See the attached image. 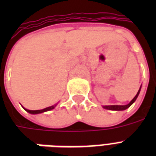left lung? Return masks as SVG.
<instances>
[{
  "label": "left lung",
  "instance_id": "8db88e82",
  "mask_svg": "<svg viewBox=\"0 0 156 156\" xmlns=\"http://www.w3.org/2000/svg\"><path fill=\"white\" fill-rule=\"evenodd\" d=\"M140 90H141V87H140V89L138 90V93H137V95H135V97L133 98V100H131L129 104H126V105H108V106H104V108L109 109V110H116V111H122V110H126V108H128L129 107H130L131 104H133V103L135 101L136 99L138 98V95H139Z\"/></svg>",
  "mask_w": 156,
  "mask_h": 156
}]
</instances>
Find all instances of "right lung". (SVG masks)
Here are the masks:
<instances>
[{"label":"right lung","mask_w":156,"mask_h":156,"mask_svg":"<svg viewBox=\"0 0 156 156\" xmlns=\"http://www.w3.org/2000/svg\"><path fill=\"white\" fill-rule=\"evenodd\" d=\"M55 108V106H51V107H48V108H44V109H41V110H28V109H26L24 108L27 112H28L29 113H31V114H38V113H41V112H44L46 111H49V110H52Z\"/></svg>","instance_id":"1"}]
</instances>
